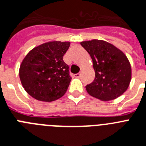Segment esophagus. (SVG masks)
Here are the masks:
<instances>
[{
    "label": "esophagus",
    "mask_w": 146,
    "mask_h": 146,
    "mask_svg": "<svg viewBox=\"0 0 146 146\" xmlns=\"http://www.w3.org/2000/svg\"><path fill=\"white\" fill-rule=\"evenodd\" d=\"M74 77H75V78H80V73H78V74H74Z\"/></svg>",
    "instance_id": "34e87169"
}]
</instances>
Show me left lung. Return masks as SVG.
Masks as SVG:
<instances>
[{"mask_svg": "<svg viewBox=\"0 0 146 146\" xmlns=\"http://www.w3.org/2000/svg\"><path fill=\"white\" fill-rule=\"evenodd\" d=\"M80 44L89 53L96 77L86 86L90 96L102 101H110L121 96L129 86L131 67L121 50L105 41L92 39Z\"/></svg>", "mask_w": 146, "mask_h": 146, "instance_id": "obj_1", "label": "left lung"}]
</instances>
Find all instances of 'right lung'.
Returning a JSON list of instances; mask_svg holds the SVG:
<instances>
[{"instance_id":"1","label":"right lung","mask_w":146,"mask_h":146,"mask_svg":"<svg viewBox=\"0 0 146 146\" xmlns=\"http://www.w3.org/2000/svg\"><path fill=\"white\" fill-rule=\"evenodd\" d=\"M69 46V42L53 41L36 47L26 55L19 77L30 96L46 102L64 96L72 80L69 67L62 60Z\"/></svg>"}]
</instances>
